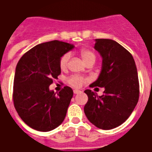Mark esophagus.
<instances>
[{"instance_id": "esophagus-1", "label": "esophagus", "mask_w": 152, "mask_h": 152, "mask_svg": "<svg viewBox=\"0 0 152 152\" xmlns=\"http://www.w3.org/2000/svg\"><path fill=\"white\" fill-rule=\"evenodd\" d=\"M73 92H74V94H80L81 91H79V90H74Z\"/></svg>"}]
</instances>
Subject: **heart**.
<instances>
[{
	"label": "heart",
	"mask_w": 152,
	"mask_h": 152,
	"mask_svg": "<svg viewBox=\"0 0 152 152\" xmlns=\"http://www.w3.org/2000/svg\"><path fill=\"white\" fill-rule=\"evenodd\" d=\"M80 54L87 64H89V63H95V61H96V55H95V53L92 52L90 50L83 49L80 51ZM69 59H70V53H66L62 55L59 60L60 69L61 70H66L68 69V66H69ZM88 78H86L84 76H79V75H72L68 78V83L69 85L76 88H80L83 83L88 82Z\"/></svg>",
	"instance_id": "b5f03b06"
}]
</instances>
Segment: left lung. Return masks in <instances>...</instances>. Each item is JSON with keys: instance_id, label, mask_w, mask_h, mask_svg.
Returning a JSON list of instances; mask_svg holds the SVG:
<instances>
[{"instance_id": "left-lung-1", "label": "left lung", "mask_w": 152, "mask_h": 152, "mask_svg": "<svg viewBox=\"0 0 152 152\" xmlns=\"http://www.w3.org/2000/svg\"><path fill=\"white\" fill-rule=\"evenodd\" d=\"M95 49L102 57V69L91 88L105 89L98 97L94 91H84L88 101L84 113L91 123L109 130L127 120L137 106L140 95L138 74L132 54L111 39H95Z\"/></svg>"}]
</instances>
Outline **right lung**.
I'll use <instances>...</instances> for the list:
<instances>
[{
	"instance_id": "obj_1",
	"label": "right lung",
	"mask_w": 152,
	"mask_h": 152,
	"mask_svg": "<svg viewBox=\"0 0 152 152\" xmlns=\"http://www.w3.org/2000/svg\"><path fill=\"white\" fill-rule=\"evenodd\" d=\"M73 48L64 42H47L31 49L18 61L13 83V103L20 118L34 129L51 131L59 126L66 116L73 91L65 86L56 94L50 91L49 86L61 74V57Z\"/></svg>"
}]
</instances>
